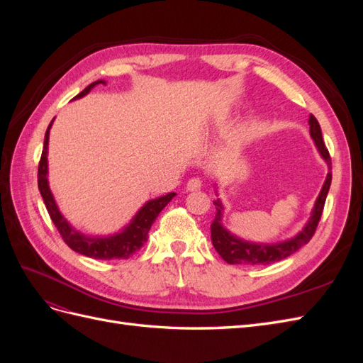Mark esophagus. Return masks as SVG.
Listing matches in <instances>:
<instances>
[{
	"mask_svg": "<svg viewBox=\"0 0 363 363\" xmlns=\"http://www.w3.org/2000/svg\"><path fill=\"white\" fill-rule=\"evenodd\" d=\"M201 188V180L199 177H192L186 183V189L188 191H199Z\"/></svg>",
	"mask_w": 363,
	"mask_h": 363,
	"instance_id": "34e87169",
	"label": "esophagus"
}]
</instances>
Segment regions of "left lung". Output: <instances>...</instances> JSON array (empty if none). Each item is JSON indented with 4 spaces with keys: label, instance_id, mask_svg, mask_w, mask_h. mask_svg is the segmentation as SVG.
Returning <instances> with one entry per match:
<instances>
[{
    "label": "left lung",
    "instance_id": "obj_1",
    "mask_svg": "<svg viewBox=\"0 0 363 363\" xmlns=\"http://www.w3.org/2000/svg\"><path fill=\"white\" fill-rule=\"evenodd\" d=\"M309 125H311V136L313 138L315 144L320 150L321 156L328 164V174L325 183L323 186V189L320 192V196L315 203L312 218L309 219V223L304 227L301 233L296 235L294 239L286 240V242L281 244H274V245H262V244H250L244 242L233 235H230L227 230L221 225V211L223 206L219 204V201L215 203L216 206V215L213 223L211 225V232H212V244L215 250L218 251V255L221 256L227 263H232V265H269V263L279 262L289 257L294 255L295 251H298L303 245H306L309 240L313 238L316 227L320 224V219L324 211V204L328 189H330L332 184V157L330 152H328L324 140H323V133H321V127L318 124V119L311 115L309 118Z\"/></svg>",
    "mask_w": 363,
    "mask_h": 363
}]
</instances>
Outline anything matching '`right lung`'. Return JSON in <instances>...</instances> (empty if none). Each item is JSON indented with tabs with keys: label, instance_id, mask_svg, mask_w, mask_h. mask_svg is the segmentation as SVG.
<instances>
[{
	"label": "right lung",
	"instance_id": "add662e5",
	"mask_svg": "<svg viewBox=\"0 0 363 363\" xmlns=\"http://www.w3.org/2000/svg\"><path fill=\"white\" fill-rule=\"evenodd\" d=\"M104 82L98 80L94 82L83 89L79 95L74 98H82L89 92L95 84H100ZM52 121L50 123L45 139H43V150H42V156L39 160V168H38V188L40 191V195L43 199V203H45L47 211L50 213L51 221L56 225L57 232L60 233L63 242L67 244L71 250L75 252H80L83 256L92 257V259H101V260H112V259H128L130 256H133L136 251L140 250V247L147 242L148 239V232L151 228V224L155 223V219L157 215L162 212V208L167 206L175 194L171 192L164 196H160V199L151 200L148 201L144 207L140 208L139 213L135 216L131 224L123 230L119 235L111 236V238H86L82 233L75 232V230L67 223L59 208L54 203L52 194L48 188V182H47V148H48V136H50V128H51Z\"/></svg>",
	"mask_w": 363,
	"mask_h": 363
}]
</instances>
